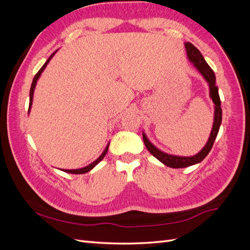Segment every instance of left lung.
Returning <instances> with one entry per match:
<instances>
[{"mask_svg":"<svg viewBox=\"0 0 250 250\" xmlns=\"http://www.w3.org/2000/svg\"><path fill=\"white\" fill-rule=\"evenodd\" d=\"M186 50L188 58L190 62L194 64V66L199 71V73L202 75V77L206 79V81L208 83L209 86V97L213 100L215 104V113H214V123L213 128H211V131L209 134V138L204 146L197 154L193 156H178V155H172L164 152V151L156 148L152 143H151L146 133L143 131V140L145 143V146L148 149L149 152L152 154L154 157H156L158 161L163 163L164 165L168 166L170 168H186L190 167V166L196 165L200 162H202L207 155L209 153V151L214 145V142L217 138V134L219 131V128H220L221 122H222V109H221V101L220 97H219L218 93V87L216 86V77L213 70L210 69L209 65L207 63L206 60H204L203 56L199 50L194 47L192 43L186 42Z\"/></svg>","mask_w":250,"mask_h":250,"instance_id":"1","label":"left lung"}]
</instances>
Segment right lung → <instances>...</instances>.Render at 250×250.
Masks as SVG:
<instances>
[{"label":"right lung","instance_id":"add662e5","mask_svg":"<svg viewBox=\"0 0 250 250\" xmlns=\"http://www.w3.org/2000/svg\"><path fill=\"white\" fill-rule=\"evenodd\" d=\"M57 52V50L53 53V54L48 58V60L46 62H44V64L42 66V69L37 72V74L35 75L34 76V78H33V81H32V84H31V88H30V101H29V112H30V109H31V106H32V102H33V94H34V89H35V86H36V83H37V80H39V78L41 77V75H42V73L43 72V70L46 69V66H47V64L50 62V60L52 59V57L55 55V53ZM108 146H109V143L107 144V146L105 147V149H104V151L102 152V154L97 158L96 161H94L92 164H89L88 166H86V167H83V168H80V169H71V170H66V169H63V170H62V171H63V172H66V173H71V174H83V173H87L88 171H90L92 170L93 168H95L96 166L99 164L103 158H104V156H105V154H106V152H107V150H108Z\"/></svg>","mask_w":250,"mask_h":250}]
</instances>
